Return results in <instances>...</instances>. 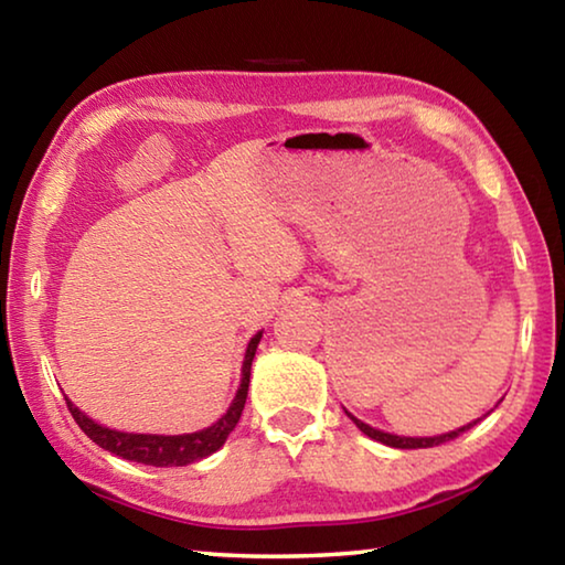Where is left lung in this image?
Here are the masks:
<instances>
[{
	"label": "left lung",
	"instance_id": "8db88e82",
	"mask_svg": "<svg viewBox=\"0 0 565 565\" xmlns=\"http://www.w3.org/2000/svg\"><path fill=\"white\" fill-rule=\"evenodd\" d=\"M495 406H499V404H495ZM343 411H347V408H343ZM491 411H493V408H491ZM491 411H489V414H491ZM347 416L353 420V424L359 426L361 434H366L369 438H374V441L384 444V446H391V448H431V446L451 441V438L461 436L463 431H468V428L476 426L478 420H481V418H476V420H471V424H466V426H461V428H454V431H448V434H438V436H398V434H388V431H381V428H374V426L363 424V420H359L356 416L349 414V411H347Z\"/></svg>",
	"mask_w": 565,
	"mask_h": 565
}]
</instances>
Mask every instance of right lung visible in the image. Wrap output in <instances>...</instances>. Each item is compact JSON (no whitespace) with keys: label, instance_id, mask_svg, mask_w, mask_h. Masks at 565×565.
Returning <instances> with one entry per match:
<instances>
[{"label":"right lung","instance_id":"right-lung-1","mask_svg":"<svg viewBox=\"0 0 565 565\" xmlns=\"http://www.w3.org/2000/svg\"><path fill=\"white\" fill-rule=\"evenodd\" d=\"M264 331H256L252 341H248L244 363H242V384L236 388V396L232 404H228L226 414L216 418L212 426L202 428V431L191 434H177V436H164V434H129V431H117V428L102 426L97 420L89 418L84 411L76 408L70 398H66V406H70L72 416L84 434H87L94 444L102 446L104 451L117 454L127 461H137L145 466H189L202 461V458L212 456L226 444L228 434L234 431L238 418H242V411L246 404L248 394V379H252V361L256 347H259Z\"/></svg>","mask_w":565,"mask_h":565}]
</instances>
